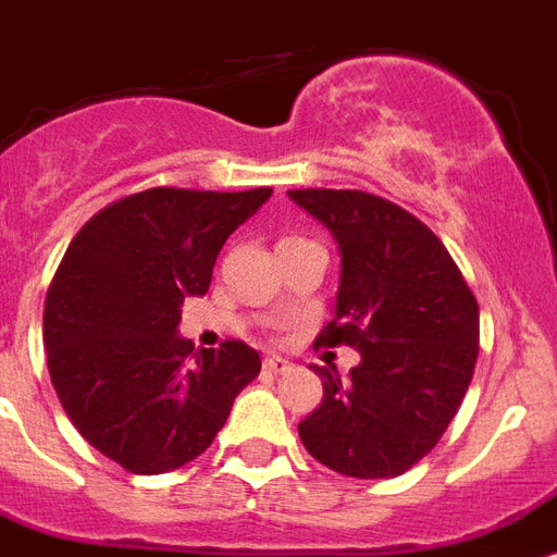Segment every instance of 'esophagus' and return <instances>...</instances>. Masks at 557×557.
<instances>
[{
	"label": "esophagus",
	"instance_id": "1",
	"mask_svg": "<svg viewBox=\"0 0 557 557\" xmlns=\"http://www.w3.org/2000/svg\"><path fill=\"white\" fill-rule=\"evenodd\" d=\"M263 371L271 373V376H280V373L292 371V362H288V359H280V357H269L263 362Z\"/></svg>",
	"mask_w": 557,
	"mask_h": 557
}]
</instances>
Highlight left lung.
Instances as JSON below:
<instances>
[{
	"mask_svg": "<svg viewBox=\"0 0 557 557\" xmlns=\"http://www.w3.org/2000/svg\"><path fill=\"white\" fill-rule=\"evenodd\" d=\"M339 246L334 320L317 345L359 350L348 380L311 366L320 408L300 422L306 450L334 473L394 479L424 459L473 380L479 302L450 251L419 218L359 189H292Z\"/></svg>",
	"mask_w": 557,
	"mask_h": 557,
	"instance_id": "8db88e82",
	"label": "left lung"
}]
</instances>
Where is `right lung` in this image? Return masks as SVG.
Wrapping results in <instances>:
<instances>
[{
  "instance_id": "right-lung-1",
  "label": "right lung",
  "mask_w": 557,
  "mask_h": 557,
  "mask_svg": "<svg viewBox=\"0 0 557 557\" xmlns=\"http://www.w3.org/2000/svg\"><path fill=\"white\" fill-rule=\"evenodd\" d=\"M271 198L156 186L78 228L45 300L48 371L64 413L135 475L198 459L235 396L260 373L240 339L200 348L177 334L189 294H207L226 237Z\"/></svg>"
}]
</instances>
